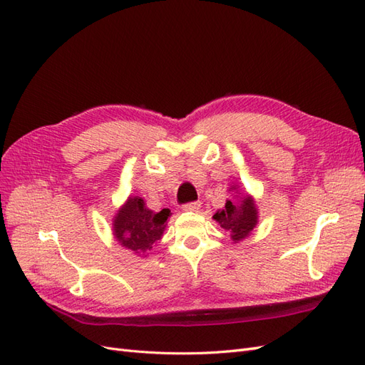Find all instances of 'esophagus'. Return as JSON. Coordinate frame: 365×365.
<instances>
[{
  "mask_svg": "<svg viewBox=\"0 0 365 365\" xmlns=\"http://www.w3.org/2000/svg\"><path fill=\"white\" fill-rule=\"evenodd\" d=\"M200 207H201V202L193 201V202L184 204V205H182V210H184V212H197V210H200Z\"/></svg>",
  "mask_w": 365,
  "mask_h": 365,
  "instance_id": "obj_1",
  "label": "esophagus"
}]
</instances>
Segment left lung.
<instances>
[{
    "mask_svg": "<svg viewBox=\"0 0 365 365\" xmlns=\"http://www.w3.org/2000/svg\"><path fill=\"white\" fill-rule=\"evenodd\" d=\"M220 227L230 231L235 242L245 239L257 224V212L251 197H244L239 202L227 201L225 208L213 216Z\"/></svg>",
    "mask_w": 365,
    "mask_h": 365,
    "instance_id": "left-lung-1",
    "label": "left lung"
}]
</instances>
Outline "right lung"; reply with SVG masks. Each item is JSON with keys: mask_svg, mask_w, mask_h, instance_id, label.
Instances as JSON below:
<instances>
[{"mask_svg": "<svg viewBox=\"0 0 365 365\" xmlns=\"http://www.w3.org/2000/svg\"><path fill=\"white\" fill-rule=\"evenodd\" d=\"M169 216V208L155 213L146 208L141 197H129L114 219V235L121 245L143 254L152 248L153 242L161 239Z\"/></svg>", "mask_w": 365, "mask_h": 365, "instance_id": "right-lung-1", "label": "right lung"}]
</instances>
